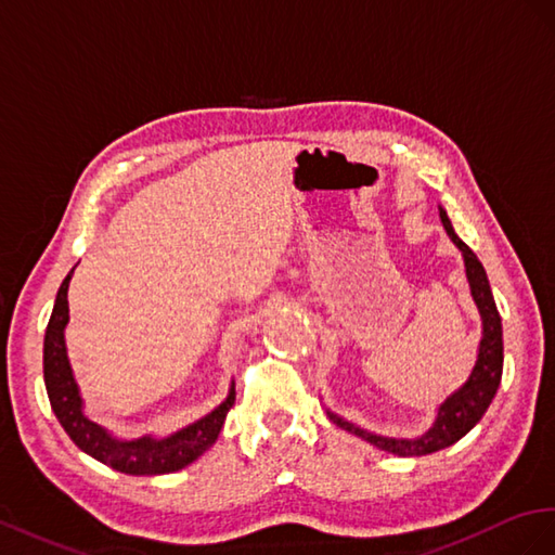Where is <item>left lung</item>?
Masks as SVG:
<instances>
[{
    "label": "left lung",
    "instance_id": "obj_1",
    "mask_svg": "<svg viewBox=\"0 0 555 555\" xmlns=\"http://www.w3.org/2000/svg\"><path fill=\"white\" fill-rule=\"evenodd\" d=\"M439 218L444 223L447 234L451 236V242L461 248L463 260H465V272L469 281V291L474 302H477V309L481 313V341H479V356L477 362H474V370L469 374L467 382L453 390L449 398L439 404L437 409V418L433 427L421 437L414 439H395V437H384V435H374L362 430V427L348 423L339 418L337 414L327 411V416L332 423H337L344 430L358 435L360 439L370 441L372 447L395 453L400 457H416V455H427L447 449L455 444L457 439H463L474 425H477L486 409L493 402L495 392L502 382V362H504V346H502V319L495 307L493 293H490V283L486 276V269L479 262V258L474 256L472 248L455 234L451 220L444 209H439Z\"/></svg>",
    "mask_w": 555,
    "mask_h": 555
}]
</instances>
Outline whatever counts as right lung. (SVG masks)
Here are the masks:
<instances>
[{
    "mask_svg": "<svg viewBox=\"0 0 555 555\" xmlns=\"http://www.w3.org/2000/svg\"><path fill=\"white\" fill-rule=\"evenodd\" d=\"M72 274L74 269L62 281L43 337V382L60 425L65 427L74 444L83 453L92 455L94 461L125 474H134V477L179 472L185 465L195 463L202 453H207L216 444L220 427H223L228 411L234 404V384L230 386L228 398L211 414L181 427V430L171 433L169 437L144 435L139 439H118L104 430L102 425L86 416L81 392H78L67 358L65 327L69 323L67 291Z\"/></svg>",
    "mask_w": 555,
    "mask_h": 555,
    "instance_id": "obj_1",
    "label": "right lung"
}]
</instances>
